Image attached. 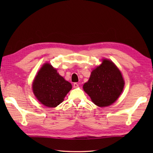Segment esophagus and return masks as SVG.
<instances>
[{
	"mask_svg": "<svg viewBox=\"0 0 153 153\" xmlns=\"http://www.w3.org/2000/svg\"><path fill=\"white\" fill-rule=\"evenodd\" d=\"M73 86H74V88H77V87H79V85H78V83H74Z\"/></svg>",
	"mask_w": 153,
	"mask_h": 153,
	"instance_id": "esophagus-1",
	"label": "esophagus"
}]
</instances>
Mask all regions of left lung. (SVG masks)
Listing matches in <instances>:
<instances>
[{"mask_svg":"<svg viewBox=\"0 0 153 153\" xmlns=\"http://www.w3.org/2000/svg\"><path fill=\"white\" fill-rule=\"evenodd\" d=\"M123 86L124 81L120 71L112 62L105 59L92 71L83 87L95 105L104 107L111 105L118 99Z\"/></svg>","mask_w":153,"mask_h":153,"instance_id":"8db88e82","label":"left lung"}]
</instances>
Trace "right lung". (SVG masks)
Instances as JSON below:
<instances>
[{"mask_svg":"<svg viewBox=\"0 0 153 153\" xmlns=\"http://www.w3.org/2000/svg\"><path fill=\"white\" fill-rule=\"evenodd\" d=\"M71 87V84L48 63L41 68L33 83V91L36 98L41 104L51 108L62 102Z\"/></svg>","mask_w":153,"mask_h":153,"instance_id":"1","label":"right lung"}]
</instances>
